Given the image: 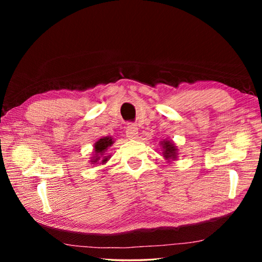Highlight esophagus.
Segmentation results:
<instances>
[{
    "instance_id": "obj_1",
    "label": "esophagus",
    "mask_w": 262,
    "mask_h": 262,
    "mask_svg": "<svg viewBox=\"0 0 262 262\" xmlns=\"http://www.w3.org/2000/svg\"><path fill=\"white\" fill-rule=\"evenodd\" d=\"M126 135L129 140H134L139 135V129L135 125H128L126 129Z\"/></svg>"
}]
</instances>
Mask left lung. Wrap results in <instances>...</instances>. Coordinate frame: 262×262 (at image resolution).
<instances>
[{
    "label": "left lung",
    "instance_id": "1",
    "mask_svg": "<svg viewBox=\"0 0 262 262\" xmlns=\"http://www.w3.org/2000/svg\"><path fill=\"white\" fill-rule=\"evenodd\" d=\"M161 147L163 149V157L167 161H176L177 155H178V149L171 141L164 140L162 141Z\"/></svg>",
    "mask_w": 262,
    "mask_h": 262
}]
</instances>
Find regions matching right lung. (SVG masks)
Segmentation results:
<instances>
[{"mask_svg":"<svg viewBox=\"0 0 262 262\" xmlns=\"http://www.w3.org/2000/svg\"><path fill=\"white\" fill-rule=\"evenodd\" d=\"M113 142L114 141L111 136L101 137V139L97 141L95 143V156L92 157L91 163L92 164L98 163L99 160L101 161L99 164H105L106 162H107L110 158V155L108 156H106L105 152L107 151V149L113 144Z\"/></svg>","mask_w":262,"mask_h":262,"instance_id":"obj_1","label":"right lung"}]
</instances>
